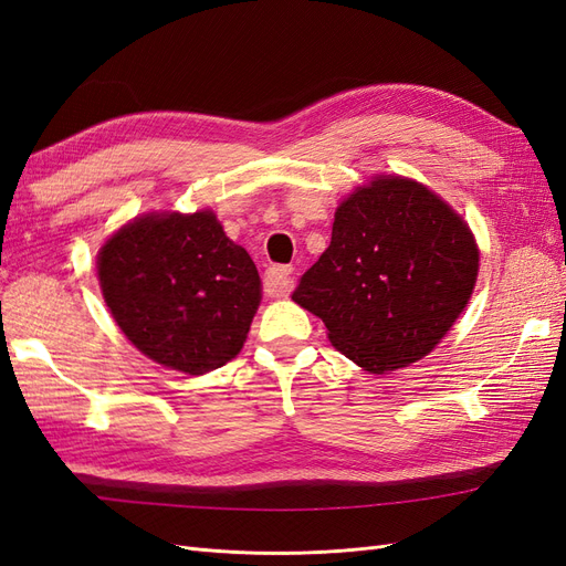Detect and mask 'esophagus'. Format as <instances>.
<instances>
[{"label": "esophagus", "mask_w": 566, "mask_h": 566, "mask_svg": "<svg viewBox=\"0 0 566 566\" xmlns=\"http://www.w3.org/2000/svg\"><path fill=\"white\" fill-rule=\"evenodd\" d=\"M295 279H293V266H269L264 271V293L269 297H283L293 290Z\"/></svg>", "instance_id": "esophagus-1"}]
</instances>
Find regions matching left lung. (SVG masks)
Instances as JSON below:
<instances>
[{
	"label": "left lung",
	"instance_id": "1",
	"mask_svg": "<svg viewBox=\"0 0 566 566\" xmlns=\"http://www.w3.org/2000/svg\"><path fill=\"white\" fill-rule=\"evenodd\" d=\"M476 271L468 221L424 184L380 175L337 205L331 245L293 300L325 323L337 352L385 375L439 345Z\"/></svg>",
	"mask_w": 566,
	"mask_h": 566
}]
</instances>
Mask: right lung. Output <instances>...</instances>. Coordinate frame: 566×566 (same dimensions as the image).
Here are the masks:
<instances>
[{
    "instance_id": "add662e5",
    "label": "right lung",
    "mask_w": 566,
    "mask_h": 566,
    "mask_svg": "<svg viewBox=\"0 0 566 566\" xmlns=\"http://www.w3.org/2000/svg\"><path fill=\"white\" fill-rule=\"evenodd\" d=\"M96 273L132 345L188 375L231 361L262 302L254 262L212 210L132 219L101 245Z\"/></svg>"
}]
</instances>
